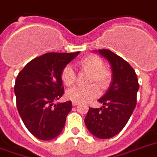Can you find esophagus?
<instances>
[{
    "mask_svg": "<svg viewBox=\"0 0 157 157\" xmlns=\"http://www.w3.org/2000/svg\"><path fill=\"white\" fill-rule=\"evenodd\" d=\"M79 103L78 102H76V101H72V105H78Z\"/></svg>",
    "mask_w": 157,
    "mask_h": 157,
    "instance_id": "esophagus-1",
    "label": "esophagus"
}]
</instances>
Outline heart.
Wrapping results in <instances>:
<instances>
[{
  "label": "heart",
  "mask_w": 157,
  "mask_h": 157,
  "mask_svg": "<svg viewBox=\"0 0 157 157\" xmlns=\"http://www.w3.org/2000/svg\"><path fill=\"white\" fill-rule=\"evenodd\" d=\"M80 71L89 73L87 87H75L67 92V98L76 102H87L95 99L101 90L109 87L112 79L111 69L104 65L103 60L97 55H89L82 58L77 62ZM61 82L68 87L72 86L75 82V73L72 67L66 66L61 71Z\"/></svg>",
  "instance_id": "1"
}]
</instances>
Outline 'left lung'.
<instances>
[{
    "label": "left lung",
    "mask_w": 157,
    "mask_h": 157,
    "mask_svg": "<svg viewBox=\"0 0 157 157\" xmlns=\"http://www.w3.org/2000/svg\"><path fill=\"white\" fill-rule=\"evenodd\" d=\"M110 62L112 82L106 93L98 100L101 108L89 107L85 124L91 134L109 139L122 130L136 105L139 83L131 65L110 50L98 51Z\"/></svg>",
    "instance_id": "8db88e82"
}]
</instances>
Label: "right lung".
Here are the masks:
<instances>
[{"mask_svg":"<svg viewBox=\"0 0 157 157\" xmlns=\"http://www.w3.org/2000/svg\"><path fill=\"white\" fill-rule=\"evenodd\" d=\"M78 54L48 52L31 60L17 75V110L27 130L40 140L56 137L65 126L71 101L56 105L54 101L64 94L61 70Z\"/></svg>","mask_w":157,"mask_h":157,"instance_id":"1","label":"right lung"}]
</instances>
